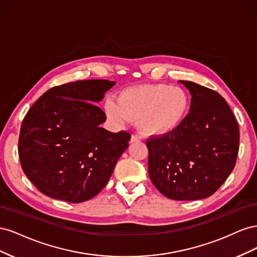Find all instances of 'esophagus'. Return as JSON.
<instances>
[{
	"instance_id": "obj_1",
	"label": "esophagus",
	"mask_w": 257,
	"mask_h": 257,
	"mask_svg": "<svg viewBox=\"0 0 257 257\" xmlns=\"http://www.w3.org/2000/svg\"><path fill=\"white\" fill-rule=\"evenodd\" d=\"M138 142H141V139H139V137H137L136 135H132L130 143L131 144H135V143H138Z\"/></svg>"
}]
</instances>
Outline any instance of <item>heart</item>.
I'll list each match as a JSON object with an SVG mask.
<instances>
[{
    "label": "heart",
    "instance_id": "1",
    "mask_svg": "<svg viewBox=\"0 0 257 257\" xmlns=\"http://www.w3.org/2000/svg\"><path fill=\"white\" fill-rule=\"evenodd\" d=\"M191 96L181 87L155 83L124 89L118 98H107L104 111L112 124L124 125L136 120L137 127L148 136L175 133L188 118Z\"/></svg>",
    "mask_w": 257,
    "mask_h": 257
}]
</instances>
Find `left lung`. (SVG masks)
Returning a JSON list of instances; mask_svg holds the SVG:
<instances>
[{
  "instance_id": "1",
  "label": "left lung",
  "mask_w": 257,
  "mask_h": 257,
  "mask_svg": "<svg viewBox=\"0 0 257 257\" xmlns=\"http://www.w3.org/2000/svg\"><path fill=\"white\" fill-rule=\"evenodd\" d=\"M191 93L188 118L175 133L147 139L148 169L152 183L175 200L211 196L236 165L239 127L219 93L180 80Z\"/></svg>"
}]
</instances>
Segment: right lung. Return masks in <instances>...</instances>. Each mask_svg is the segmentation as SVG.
<instances>
[{
	"mask_svg": "<svg viewBox=\"0 0 257 257\" xmlns=\"http://www.w3.org/2000/svg\"><path fill=\"white\" fill-rule=\"evenodd\" d=\"M114 81L78 80L49 89L30 108L20 128L22 170L38 191L78 204L102 191L131 134L99 126L106 114L96 105Z\"/></svg>",
	"mask_w": 257,
	"mask_h": 257,
	"instance_id": "obj_1",
	"label": "right lung"
}]
</instances>
